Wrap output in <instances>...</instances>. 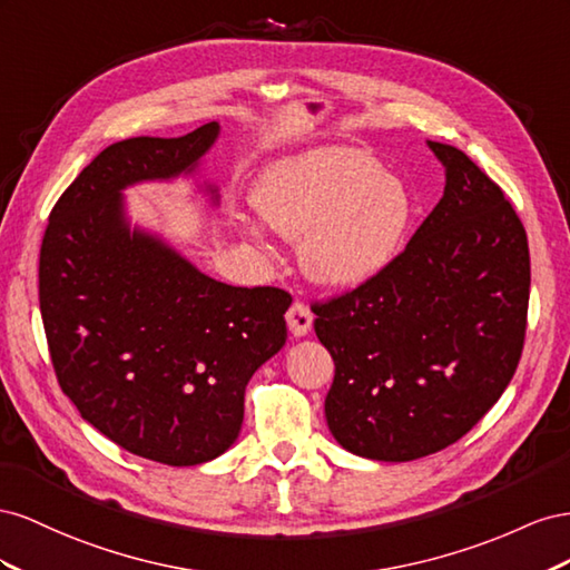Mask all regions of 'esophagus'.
<instances>
[{
  "label": "esophagus",
  "instance_id": "34e87169",
  "mask_svg": "<svg viewBox=\"0 0 570 570\" xmlns=\"http://www.w3.org/2000/svg\"><path fill=\"white\" fill-rule=\"evenodd\" d=\"M286 322H288V330H291V334H294L296 338L305 336L307 332L313 330V313H311V307H307V305H305V303H301V301H296L294 305L288 307Z\"/></svg>",
  "mask_w": 570,
  "mask_h": 570
}]
</instances>
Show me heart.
Returning a JSON list of instances; mask_svg holds the SVG:
<instances>
[{"label": "heart", "mask_w": 570, "mask_h": 570, "mask_svg": "<svg viewBox=\"0 0 570 570\" xmlns=\"http://www.w3.org/2000/svg\"><path fill=\"white\" fill-rule=\"evenodd\" d=\"M253 205L274 234L301 240L307 279L330 288H355L392 265L413 215L401 178L348 148L276 161L257 178Z\"/></svg>", "instance_id": "b5f03b06"}]
</instances>
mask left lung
Segmentation results:
<instances>
[{"label":"left lung","mask_w":570,"mask_h":570,"mask_svg":"<svg viewBox=\"0 0 570 570\" xmlns=\"http://www.w3.org/2000/svg\"><path fill=\"white\" fill-rule=\"evenodd\" d=\"M442 200L375 279L315 303L334 357L330 432L355 456L403 463L473 430L509 386L525 341L530 250L503 190L459 148Z\"/></svg>","instance_id":"1"}]
</instances>
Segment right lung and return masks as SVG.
I'll return each instance as SVG.
<instances>
[{
    "label": "right lung",
    "instance_id": "add662e5",
    "mask_svg": "<svg viewBox=\"0 0 570 570\" xmlns=\"http://www.w3.org/2000/svg\"><path fill=\"white\" fill-rule=\"evenodd\" d=\"M217 138L209 121L109 145L61 193L40 248L61 392L114 444L167 465L207 463L236 442L250 377L286 344V291L222 284L128 224L124 188L195 174Z\"/></svg>",
    "mask_w": 570,
    "mask_h": 570
}]
</instances>
